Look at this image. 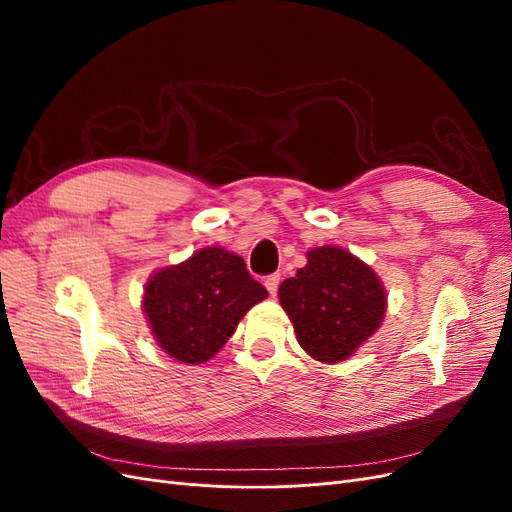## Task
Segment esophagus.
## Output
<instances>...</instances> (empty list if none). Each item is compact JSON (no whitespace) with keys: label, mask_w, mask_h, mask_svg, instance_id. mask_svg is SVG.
<instances>
[{"label":"esophagus","mask_w":512,"mask_h":512,"mask_svg":"<svg viewBox=\"0 0 512 512\" xmlns=\"http://www.w3.org/2000/svg\"><path fill=\"white\" fill-rule=\"evenodd\" d=\"M280 282H282V275H280V273H273V275H267V280H265V286H267V290H269V294H271V297H275V294H277V288H280Z\"/></svg>","instance_id":"esophagus-1"}]
</instances>
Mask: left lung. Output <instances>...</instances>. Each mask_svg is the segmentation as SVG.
I'll list each match as a JSON object with an SVG mask.
<instances>
[{"label":"left lung","instance_id":"1","mask_svg":"<svg viewBox=\"0 0 512 512\" xmlns=\"http://www.w3.org/2000/svg\"><path fill=\"white\" fill-rule=\"evenodd\" d=\"M280 303L301 348L320 363H342L374 335L386 290L363 260L337 245L307 252V265L282 282Z\"/></svg>","mask_w":512,"mask_h":512}]
</instances>
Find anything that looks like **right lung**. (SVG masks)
<instances>
[{
    "label": "right lung",
    "instance_id": "obj_1",
    "mask_svg": "<svg viewBox=\"0 0 512 512\" xmlns=\"http://www.w3.org/2000/svg\"><path fill=\"white\" fill-rule=\"evenodd\" d=\"M267 297L241 256L211 245L153 273L145 286L143 312L168 356L198 365L218 354L239 320Z\"/></svg>",
    "mask_w": 512,
    "mask_h": 512
}]
</instances>
